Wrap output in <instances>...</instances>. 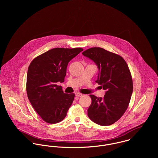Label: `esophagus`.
<instances>
[{
    "label": "esophagus",
    "mask_w": 158,
    "mask_h": 158,
    "mask_svg": "<svg viewBox=\"0 0 158 158\" xmlns=\"http://www.w3.org/2000/svg\"><path fill=\"white\" fill-rule=\"evenodd\" d=\"M75 95H76L77 97H82V96H83V94L80 93V92H75Z\"/></svg>",
    "instance_id": "obj_1"
}]
</instances>
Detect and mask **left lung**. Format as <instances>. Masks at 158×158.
Segmentation results:
<instances>
[{
    "instance_id": "left-lung-1",
    "label": "left lung",
    "mask_w": 158,
    "mask_h": 158,
    "mask_svg": "<svg viewBox=\"0 0 158 158\" xmlns=\"http://www.w3.org/2000/svg\"><path fill=\"white\" fill-rule=\"evenodd\" d=\"M82 54L97 65L99 69L95 81L106 90L103 98L89 96L92 103L88 115L94 123L112 125L125 113L133 90L131 74L125 60L119 55L100 47H92Z\"/></svg>"
}]
</instances>
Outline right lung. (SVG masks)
Wrapping results in <instances>:
<instances>
[{
  "label": "right lung",
  "instance_id": "right-lung-1",
  "mask_svg": "<svg viewBox=\"0 0 158 158\" xmlns=\"http://www.w3.org/2000/svg\"><path fill=\"white\" fill-rule=\"evenodd\" d=\"M83 49L54 48L34 58L27 75V93L32 106L48 123H56L66 116L75 97L65 94L56 83H63L69 62Z\"/></svg>",
  "mask_w": 158,
  "mask_h": 158
}]
</instances>
